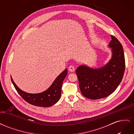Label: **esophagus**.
Wrapping results in <instances>:
<instances>
[{
	"label": "esophagus",
	"instance_id": "34e87169",
	"mask_svg": "<svg viewBox=\"0 0 134 134\" xmlns=\"http://www.w3.org/2000/svg\"><path fill=\"white\" fill-rule=\"evenodd\" d=\"M68 69H69V70L71 72H74L75 71V68L72 65L69 66V67Z\"/></svg>",
	"mask_w": 134,
	"mask_h": 134
}]
</instances>
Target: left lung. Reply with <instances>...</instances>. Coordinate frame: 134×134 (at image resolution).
I'll list each match as a JSON object with an SVG mask.
<instances>
[{
  "mask_svg": "<svg viewBox=\"0 0 134 134\" xmlns=\"http://www.w3.org/2000/svg\"><path fill=\"white\" fill-rule=\"evenodd\" d=\"M111 37L108 47L111 48V58L106 64L98 68L81 65L76 70L81 93L87 98L107 97L116 90L122 79L125 68L123 47L115 36Z\"/></svg>",
  "mask_w": 134,
  "mask_h": 134,
  "instance_id": "left-lung-1",
  "label": "left lung"
}]
</instances>
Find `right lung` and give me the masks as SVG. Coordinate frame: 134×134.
<instances>
[{"label": "right lung", "instance_id": "right-lung-1", "mask_svg": "<svg viewBox=\"0 0 134 134\" xmlns=\"http://www.w3.org/2000/svg\"><path fill=\"white\" fill-rule=\"evenodd\" d=\"M68 74V69H65L56 78L50 87L46 91L39 93H29L21 90L11 77L12 83L19 94L26 102L36 106L48 107L53 106L60 99L63 82Z\"/></svg>", "mask_w": 134, "mask_h": 134}]
</instances>
